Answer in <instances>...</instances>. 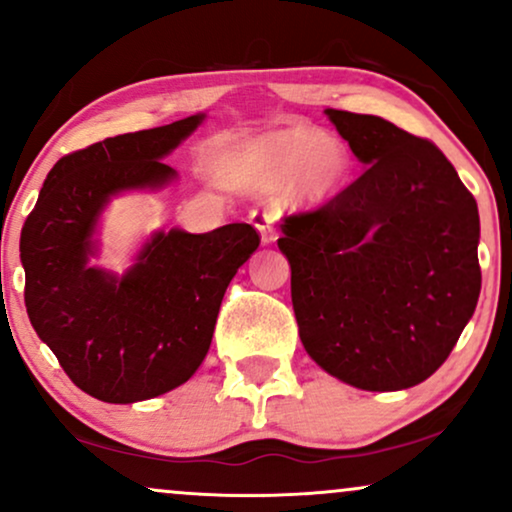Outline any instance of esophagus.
Masks as SVG:
<instances>
[{"label":"esophagus","instance_id":"obj_1","mask_svg":"<svg viewBox=\"0 0 512 512\" xmlns=\"http://www.w3.org/2000/svg\"><path fill=\"white\" fill-rule=\"evenodd\" d=\"M250 223L257 228V231H260V238H262L264 245H272L274 243V240H276V228H274V219H272V214H269V211L255 209L250 214Z\"/></svg>","mask_w":512,"mask_h":512}]
</instances>
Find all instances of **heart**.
<instances>
[{
  "instance_id": "b5f03b06",
  "label": "heart",
  "mask_w": 512,
  "mask_h": 512,
  "mask_svg": "<svg viewBox=\"0 0 512 512\" xmlns=\"http://www.w3.org/2000/svg\"><path fill=\"white\" fill-rule=\"evenodd\" d=\"M346 151L330 137L293 127L264 137L250 149L245 185L276 190L296 182V192L308 202L332 197L346 180Z\"/></svg>"
}]
</instances>
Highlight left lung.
Returning a JSON list of instances; mask_svg holds the SVG:
<instances>
[{
	"instance_id": "obj_1",
	"label": "left lung",
	"mask_w": 512,
	"mask_h": 512,
	"mask_svg": "<svg viewBox=\"0 0 512 512\" xmlns=\"http://www.w3.org/2000/svg\"><path fill=\"white\" fill-rule=\"evenodd\" d=\"M325 115L366 170L281 223L298 334L342 383L407 390L443 366L477 308V202L428 139L375 115Z\"/></svg>"
}]
</instances>
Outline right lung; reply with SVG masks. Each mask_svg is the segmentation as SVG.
<instances>
[{"label":"right lung","mask_w":512,"mask_h":512,"mask_svg":"<svg viewBox=\"0 0 512 512\" xmlns=\"http://www.w3.org/2000/svg\"><path fill=\"white\" fill-rule=\"evenodd\" d=\"M204 115L103 139L62 156L21 231L26 310L64 373L110 404L142 402L195 375L214 337L228 284L260 236L250 223L209 233L158 231L117 276L91 267L110 197L175 178L161 161Z\"/></svg>","instance_id":"1"}]
</instances>
